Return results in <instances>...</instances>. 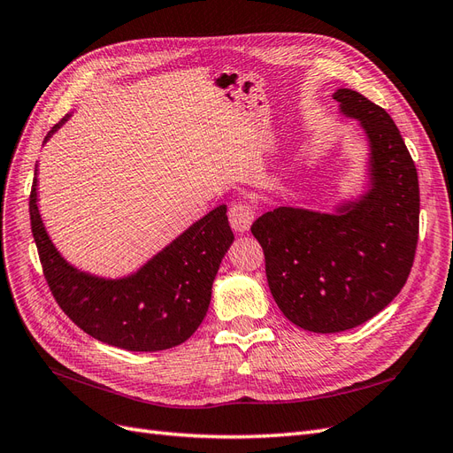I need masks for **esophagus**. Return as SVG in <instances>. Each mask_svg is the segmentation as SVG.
Masks as SVG:
<instances>
[{"mask_svg": "<svg viewBox=\"0 0 453 453\" xmlns=\"http://www.w3.org/2000/svg\"><path fill=\"white\" fill-rule=\"evenodd\" d=\"M228 219H230V226L236 232H248L253 223V219H255L253 205L248 202L232 203L230 211H228Z\"/></svg>", "mask_w": 453, "mask_h": 453, "instance_id": "1", "label": "esophagus"}]
</instances>
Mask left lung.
<instances>
[{"label": "left lung", "instance_id": "obj_1", "mask_svg": "<svg viewBox=\"0 0 453 453\" xmlns=\"http://www.w3.org/2000/svg\"><path fill=\"white\" fill-rule=\"evenodd\" d=\"M333 98L366 135V193L334 213L280 205L251 226L276 304L296 326L323 334L372 319L401 293L419 232L416 164L393 119L351 88Z\"/></svg>", "mask_w": 453, "mask_h": 453}]
</instances>
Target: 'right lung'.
<instances>
[{
    "label": "right lung",
    "mask_w": 453,
    "mask_h": 453,
    "mask_svg": "<svg viewBox=\"0 0 453 453\" xmlns=\"http://www.w3.org/2000/svg\"><path fill=\"white\" fill-rule=\"evenodd\" d=\"M30 221L45 280L64 313L92 338L128 351L170 349L195 334L208 313L217 270L234 242L226 205H219L138 272L119 280L94 276L67 263L49 238L37 208V168Z\"/></svg>",
    "instance_id": "1"
}]
</instances>
